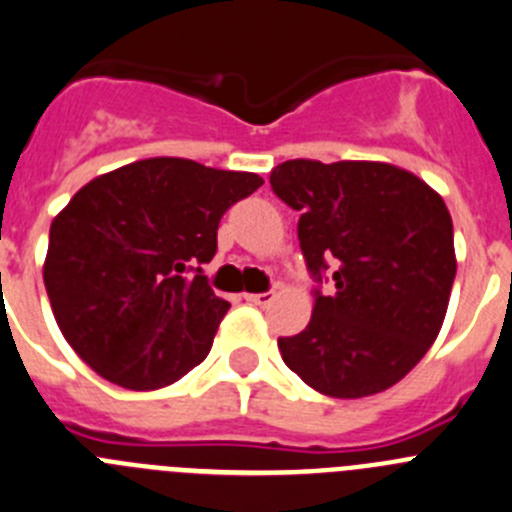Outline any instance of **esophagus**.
<instances>
[{"instance_id":"1","label":"esophagus","mask_w":512,"mask_h":512,"mask_svg":"<svg viewBox=\"0 0 512 512\" xmlns=\"http://www.w3.org/2000/svg\"><path fill=\"white\" fill-rule=\"evenodd\" d=\"M247 300H250L252 305H260V308H267V305L275 300V293H252V295H245Z\"/></svg>"}]
</instances>
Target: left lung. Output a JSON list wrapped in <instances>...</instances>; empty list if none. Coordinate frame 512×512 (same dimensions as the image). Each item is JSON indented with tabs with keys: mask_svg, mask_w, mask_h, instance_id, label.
<instances>
[{
	"mask_svg": "<svg viewBox=\"0 0 512 512\" xmlns=\"http://www.w3.org/2000/svg\"><path fill=\"white\" fill-rule=\"evenodd\" d=\"M272 191L300 212L298 240L318 283L310 323L278 338L290 371L333 399H361L401 381L437 338L452 283L447 204L412 171L381 161L293 159Z\"/></svg>",
	"mask_w": 512,
	"mask_h": 512,
	"instance_id": "left-lung-1",
	"label": "left lung"
}]
</instances>
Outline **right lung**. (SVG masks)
I'll use <instances>...</instances> for the list:
<instances>
[{
	"label": "right lung",
	"instance_id": "obj_1",
	"mask_svg": "<svg viewBox=\"0 0 512 512\" xmlns=\"http://www.w3.org/2000/svg\"><path fill=\"white\" fill-rule=\"evenodd\" d=\"M250 171L143 159L95 176L52 219L47 298L65 341L111 384L151 391L199 366L229 310L202 272Z\"/></svg>",
	"mask_w": 512,
	"mask_h": 512
}]
</instances>
